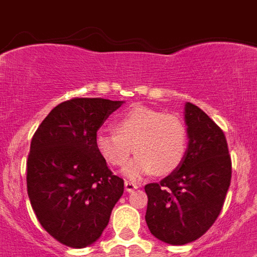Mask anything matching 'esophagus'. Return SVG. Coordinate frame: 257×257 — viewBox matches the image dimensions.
Here are the masks:
<instances>
[{
    "label": "esophagus",
    "mask_w": 257,
    "mask_h": 257,
    "mask_svg": "<svg viewBox=\"0 0 257 257\" xmlns=\"http://www.w3.org/2000/svg\"><path fill=\"white\" fill-rule=\"evenodd\" d=\"M137 188H139V185L136 183H133V181H125V191L126 192H133Z\"/></svg>",
    "instance_id": "esophagus-1"
}]
</instances>
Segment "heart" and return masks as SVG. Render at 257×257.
<instances>
[{"mask_svg":"<svg viewBox=\"0 0 257 257\" xmlns=\"http://www.w3.org/2000/svg\"><path fill=\"white\" fill-rule=\"evenodd\" d=\"M114 129L117 133L98 131L94 145L101 159L114 168L126 164L133 148L137 156L124 169L128 179L169 175L185 160L188 129L177 114L136 106L117 117Z\"/></svg>","mask_w":257,"mask_h":257,"instance_id":"obj_1","label":"heart"}]
</instances>
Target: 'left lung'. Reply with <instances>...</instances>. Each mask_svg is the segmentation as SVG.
I'll return each instance as SVG.
<instances>
[{"label":"left lung","instance_id":"8db88e82","mask_svg":"<svg viewBox=\"0 0 257 257\" xmlns=\"http://www.w3.org/2000/svg\"><path fill=\"white\" fill-rule=\"evenodd\" d=\"M187 156L160 183L145 185V221L151 233L172 245L195 241L221 212L231 184L232 161L225 135L199 106L185 104Z\"/></svg>","mask_w":257,"mask_h":257}]
</instances>
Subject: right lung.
<instances>
[{
    "instance_id": "obj_1",
    "label": "right lung",
    "mask_w": 257,
    "mask_h": 257,
    "mask_svg": "<svg viewBox=\"0 0 257 257\" xmlns=\"http://www.w3.org/2000/svg\"><path fill=\"white\" fill-rule=\"evenodd\" d=\"M122 101L76 97L44 118L30 143L26 185L42 228L64 245L94 243L124 193V180L100 157L94 137Z\"/></svg>"
}]
</instances>
